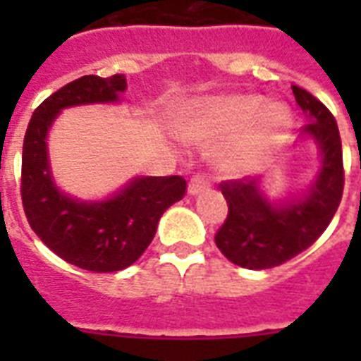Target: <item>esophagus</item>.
<instances>
[{
    "label": "esophagus",
    "mask_w": 361,
    "mask_h": 361,
    "mask_svg": "<svg viewBox=\"0 0 361 361\" xmlns=\"http://www.w3.org/2000/svg\"><path fill=\"white\" fill-rule=\"evenodd\" d=\"M209 189V181L204 178V176L197 174V176H192L191 181H189V195H198V192H202V191H208Z\"/></svg>",
    "instance_id": "esophagus-1"
}]
</instances>
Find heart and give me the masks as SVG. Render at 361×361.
<instances>
[{
    "label": "heart",
    "mask_w": 361,
    "mask_h": 361,
    "mask_svg": "<svg viewBox=\"0 0 361 361\" xmlns=\"http://www.w3.org/2000/svg\"><path fill=\"white\" fill-rule=\"evenodd\" d=\"M290 127V112L260 95L212 97L176 116L174 130L185 142H215L240 135L221 153L223 169L234 174L255 169Z\"/></svg>",
    "instance_id": "1"
}]
</instances>
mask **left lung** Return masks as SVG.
<instances>
[{"label": "left lung", "mask_w": 361, "mask_h": 361, "mask_svg": "<svg viewBox=\"0 0 361 361\" xmlns=\"http://www.w3.org/2000/svg\"><path fill=\"white\" fill-rule=\"evenodd\" d=\"M292 93L307 116L302 133L320 147V172L305 195L286 202H269L260 191V178L221 181L228 215L215 245L241 268H275L305 251L328 228L341 202L345 170L336 118L303 87L292 86Z\"/></svg>", "instance_id": "1"}]
</instances>
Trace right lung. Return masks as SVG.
<instances>
[{"mask_svg": "<svg viewBox=\"0 0 361 361\" xmlns=\"http://www.w3.org/2000/svg\"><path fill=\"white\" fill-rule=\"evenodd\" d=\"M123 75H86L44 99L31 116L22 149V204L44 245L78 268L97 274L120 271L136 262L152 243L161 215L185 195L181 176L135 178L103 202H80L54 185L47 135L67 106L116 103L125 92Z\"/></svg>", "mask_w": 361, "mask_h": 361, "instance_id": "1", "label": "right lung"}]
</instances>
